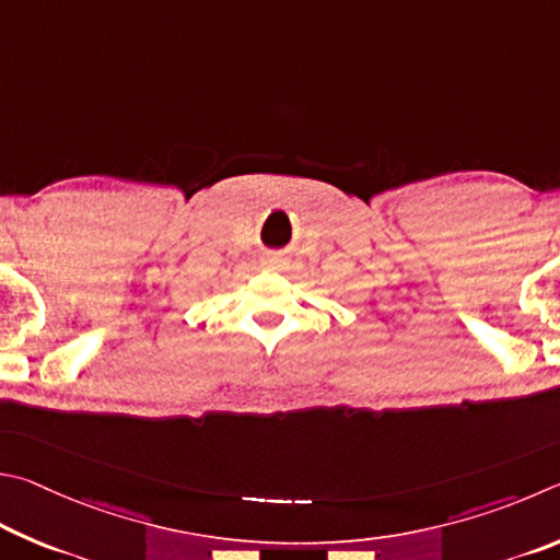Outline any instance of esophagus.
Masks as SVG:
<instances>
[{"label":"esophagus","mask_w":560,"mask_h":560,"mask_svg":"<svg viewBox=\"0 0 560 560\" xmlns=\"http://www.w3.org/2000/svg\"><path fill=\"white\" fill-rule=\"evenodd\" d=\"M282 265H285V260H282L280 255H265V258H262L265 270H282Z\"/></svg>","instance_id":"34e87169"}]
</instances>
